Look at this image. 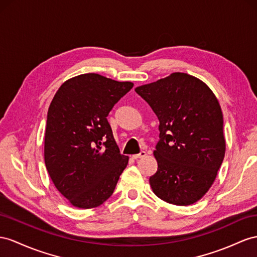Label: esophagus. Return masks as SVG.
Segmentation results:
<instances>
[{"label":"esophagus","mask_w":257,"mask_h":257,"mask_svg":"<svg viewBox=\"0 0 257 257\" xmlns=\"http://www.w3.org/2000/svg\"><path fill=\"white\" fill-rule=\"evenodd\" d=\"M146 156H147V153L144 152V151H142V152H140L139 154L133 155V159H134V160H138V159H142V157H146Z\"/></svg>","instance_id":"esophagus-1"}]
</instances>
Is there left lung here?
I'll list each match as a JSON object with an SVG mask.
<instances>
[{"label": "left lung", "instance_id": "8db88e82", "mask_svg": "<svg viewBox=\"0 0 257 257\" xmlns=\"http://www.w3.org/2000/svg\"><path fill=\"white\" fill-rule=\"evenodd\" d=\"M135 90L160 120L151 188L169 204L191 205L213 186L225 157L219 102L205 82L186 72H173Z\"/></svg>", "mask_w": 257, "mask_h": 257}]
</instances>
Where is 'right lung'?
Listing matches in <instances>:
<instances>
[{"label":"right lung","mask_w":257,"mask_h":257,"mask_svg":"<svg viewBox=\"0 0 257 257\" xmlns=\"http://www.w3.org/2000/svg\"><path fill=\"white\" fill-rule=\"evenodd\" d=\"M134 87L98 74L66 80L48 110L44 162L55 188L78 208L100 206L113 194L128 164L107 115Z\"/></svg>","instance_id":"right-lung-1"}]
</instances>
